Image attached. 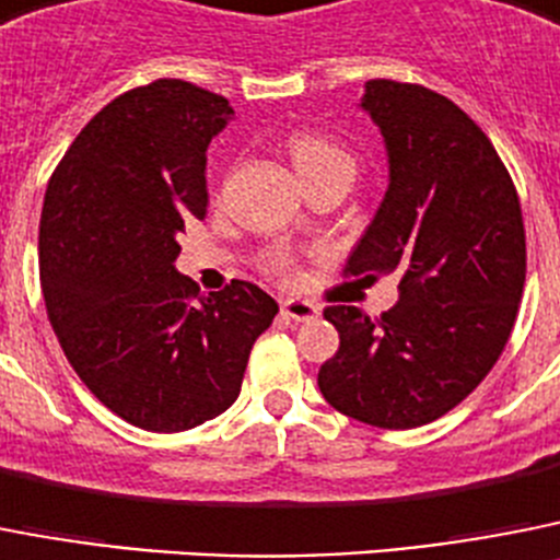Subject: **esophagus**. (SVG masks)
<instances>
[{
    "label": "esophagus",
    "mask_w": 560,
    "mask_h": 560,
    "mask_svg": "<svg viewBox=\"0 0 560 560\" xmlns=\"http://www.w3.org/2000/svg\"><path fill=\"white\" fill-rule=\"evenodd\" d=\"M281 315L293 320H315L318 318V307L313 301H301V299H284L281 301Z\"/></svg>",
    "instance_id": "obj_1"
}]
</instances>
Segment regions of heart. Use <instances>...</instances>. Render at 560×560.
I'll list each match as a JSON object with an SVG mask.
<instances>
[{
  "instance_id": "b5f03b06",
  "label": "heart",
  "mask_w": 560,
  "mask_h": 560,
  "mask_svg": "<svg viewBox=\"0 0 560 560\" xmlns=\"http://www.w3.org/2000/svg\"><path fill=\"white\" fill-rule=\"evenodd\" d=\"M287 149H290V158H293L304 183L320 177V174H349V177H354L352 154L343 145L335 143V140L324 138V135L295 132L287 140ZM265 267L270 273L281 276V279H290L295 270L293 253L284 250V247H276V250L265 256Z\"/></svg>"
}]
</instances>
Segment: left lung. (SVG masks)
Wrapping results in <instances>:
<instances>
[{
    "mask_svg": "<svg viewBox=\"0 0 560 560\" xmlns=\"http://www.w3.org/2000/svg\"><path fill=\"white\" fill-rule=\"evenodd\" d=\"M363 109L388 149V191L343 276H400V301L369 318L332 304L340 335L318 372L324 400L374 428L425 425L495 366L527 276L522 202L488 135L420 84L366 81Z\"/></svg>",
    "mask_w": 560,
    "mask_h": 560,
    "instance_id": "obj_1",
    "label": "left lung"
}]
</instances>
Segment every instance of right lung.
I'll return each mask as SVG.
<instances>
[{
	"label": "right lung",
	"mask_w": 560,
	"mask_h": 560,
	"mask_svg": "<svg viewBox=\"0 0 560 560\" xmlns=\"http://www.w3.org/2000/svg\"><path fill=\"white\" fill-rule=\"evenodd\" d=\"M231 112L179 78L135 86L78 132L47 183L38 279L58 343L109 411L158 434L228 411L279 313L250 281L199 295L174 270L177 236L206 217V152Z\"/></svg>",
	"instance_id": "add662e5"
}]
</instances>
